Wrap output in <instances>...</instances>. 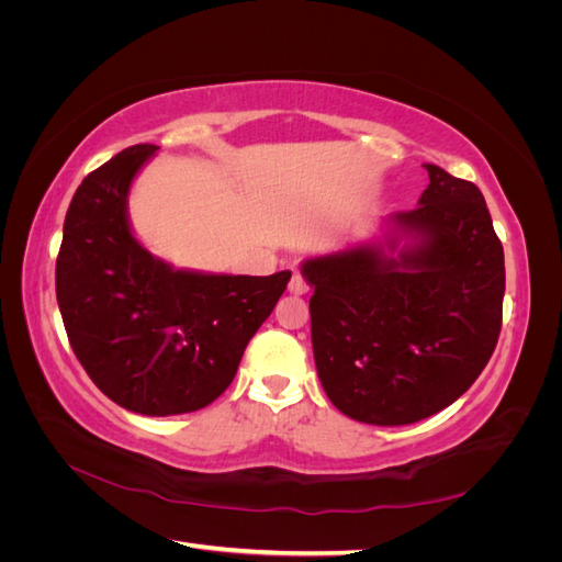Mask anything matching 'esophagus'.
<instances>
[{"instance_id":"1","label":"esophagus","mask_w":562,"mask_h":562,"mask_svg":"<svg viewBox=\"0 0 562 562\" xmlns=\"http://www.w3.org/2000/svg\"><path fill=\"white\" fill-rule=\"evenodd\" d=\"M288 291H291L293 295H304L310 291V283H307V279H304L302 274H293V279H291V283H288Z\"/></svg>"}]
</instances>
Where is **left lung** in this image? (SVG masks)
I'll list each match as a JSON object with an SVG mask.
<instances>
[{
    "mask_svg": "<svg viewBox=\"0 0 562 562\" xmlns=\"http://www.w3.org/2000/svg\"><path fill=\"white\" fill-rule=\"evenodd\" d=\"M424 168L429 187L417 209L389 215L384 244L302 262L318 380L339 413L378 427L454 403L502 330L504 248L485 199L473 182Z\"/></svg>",
    "mask_w": 562,
    "mask_h": 562,
    "instance_id": "obj_1",
    "label": "left lung"
}]
</instances>
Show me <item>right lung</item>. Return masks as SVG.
Here are the masks:
<instances>
[{
    "mask_svg": "<svg viewBox=\"0 0 562 562\" xmlns=\"http://www.w3.org/2000/svg\"><path fill=\"white\" fill-rule=\"evenodd\" d=\"M157 149L126 147L81 180L65 215L56 297L93 384L131 413L166 417L201 411L232 384L291 271L203 274L145 250L126 201Z\"/></svg>",
    "mask_w": 562,
    "mask_h": 562,
    "instance_id": "obj_1",
    "label": "right lung"
}]
</instances>
